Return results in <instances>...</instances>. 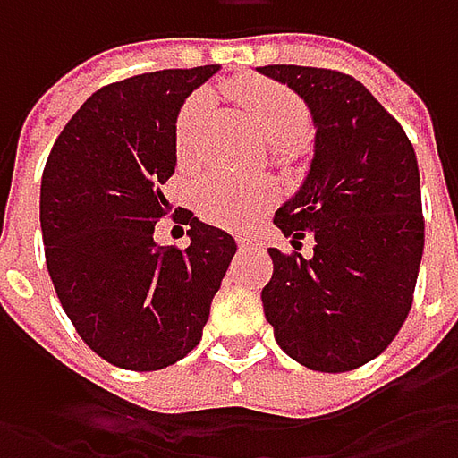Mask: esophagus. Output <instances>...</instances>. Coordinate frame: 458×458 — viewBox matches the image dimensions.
Segmentation results:
<instances>
[{
  "label": "esophagus",
  "mask_w": 458,
  "mask_h": 458,
  "mask_svg": "<svg viewBox=\"0 0 458 458\" xmlns=\"http://www.w3.org/2000/svg\"><path fill=\"white\" fill-rule=\"evenodd\" d=\"M237 244H239V250H257V242H252V239H247V237L237 239Z\"/></svg>",
  "instance_id": "34e87169"
}]
</instances>
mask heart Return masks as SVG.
<instances>
[{"label": "heart", "instance_id": "heart-1", "mask_svg": "<svg viewBox=\"0 0 458 458\" xmlns=\"http://www.w3.org/2000/svg\"><path fill=\"white\" fill-rule=\"evenodd\" d=\"M244 112L255 122L270 148H298L306 137L308 112L291 89L273 81H242L234 86ZM214 106L208 91L188 97L175 127V142L181 157H193L199 148V132ZM277 199V185L270 181H239L226 173H208L196 185V206L201 216L224 226H247Z\"/></svg>", "mask_w": 458, "mask_h": 458}]
</instances>
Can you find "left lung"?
Listing matches in <instances>:
<instances>
[{"instance_id":"obj_1","label":"left lung","mask_w":458,"mask_h":458,"mask_svg":"<svg viewBox=\"0 0 458 458\" xmlns=\"http://www.w3.org/2000/svg\"><path fill=\"white\" fill-rule=\"evenodd\" d=\"M257 71L288 83L316 124L306 181L273 219L295 250L306 234L316 247L310 259L270 250L265 318L303 367L352 372L390 346L413 306L426 232L415 150L395 116L342 71Z\"/></svg>"}]
</instances>
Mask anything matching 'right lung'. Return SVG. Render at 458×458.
<instances>
[{
	"mask_svg": "<svg viewBox=\"0 0 458 458\" xmlns=\"http://www.w3.org/2000/svg\"><path fill=\"white\" fill-rule=\"evenodd\" d=\"M219 65L116 81L83 101L47 155L40 185L45 265L65 316L114 367L155 372L201 342L211 301L237 252L219 226L188 208L191 244H155L173 214L163 185L175 173V119Z\"/></svg>",
	"mask_w": 458,
	"mask_h": 458,
	"instance_id": "add662e5",
	"label": "right lung"
}]
</instances>
